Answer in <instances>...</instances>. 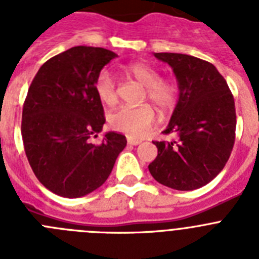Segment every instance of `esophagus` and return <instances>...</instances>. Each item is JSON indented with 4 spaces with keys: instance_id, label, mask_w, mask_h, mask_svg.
<instances>
[{
    "instance_id": "1",
    "label": "esophagus",
    "mask_w": 259,
    "mask_h": 259,
    "mask_svg": "<svg viewBox=\"0 0 259 259\" xmlns=\"http://www.w3.org/2000/svg\"><path fill=\"white\" fill-rule=\"evenodd\" d=\"M127 143L130 144V145H139V144L141 143V140H139V139H132V137H128Z\"/></svg>"
}]
</instances>
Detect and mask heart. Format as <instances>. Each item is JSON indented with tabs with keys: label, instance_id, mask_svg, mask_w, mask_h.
Returning <instances> with one entry per match:
<instances>
[{
	"label": "heart",
	"instance_id": "obj_1",
	"mask_svg": "<svg viewBox=\"0 0 259 259\" xmlns=\"http://www.w3.org/2000/svg\"><path fill=\"white\" fill-rule=\"evenodd\" d=\"M125 72L134 76L145 87V92L150 101L161 110L167 111L176 102V88L171 81L159 79V74L150 66L136 62L125 66ZM96 93L102 104L111 106L116 102L115 84L109 71H101L96 80ZM155 113L150 105L140 106H120L110 115V123L116 131L124 132L128 136L140 137L154 122Z\"/></svg>",
	"mask_w": 259,
	"mask_h": 259
}]
</instances>
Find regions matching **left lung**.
Returning a JSON list of instances; mask_svg holds the SVG:
<instances>
[{"instance_id": "8db88e82", "label": "left lung", "mask_w": 259, "mask_h": 259, "mask_svg": "<svg viewBox=\"0 0 259 259\" xmlns=\"http://www.w3.org/2000/svg\"><path fill=\"white\" fill-rule=\"evenodd\" d=\"M174 71L179 98L149 171L158 183L193 191L211 182L227 163L235 144L236 110L227 81L214 65L179 53H154Z\"/></svg>"}]
</instances>
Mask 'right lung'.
Here are the masks:
<instances>
[{
	"label": "right lung",
	"instance_id": "add662e5",
	"mask_svg": "<svg viewBox=\"0 0 259 259\" xmlns=\"http://www.w3.org/2000/svg\"><path fill=\"white\" fill-rule=\"evenodd\" d=\"M115 57L104 48H71L45 62L28 89L22 114L26 155L38 182L62 197L100 188L127 145L113 131L101 145L89 141L105 124L96 80Z\"/></svg>",
	"mask_w": 259,
	"mask_h": 259
}]
</instances>
